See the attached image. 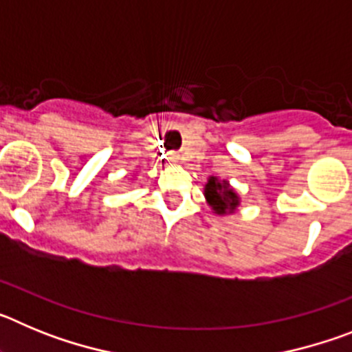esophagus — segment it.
Instances as JSON below:
<instances>
[{
    "instance_id": "obj_1",
    "label": "esophagus",
    "mask_w": 352,
    "mask_h": 352,
    "mask_svg": "<svg viewBox=\"0 0 352 352\" xmlns=\"http://www.w3.org/2000/svg\"><path fill=\"white\" fill-rule=\"evenodd\" d=\"M169 162L170 164H179V160H182V157H179L178 153H169Z\"/></svg>"
}]
</instances>
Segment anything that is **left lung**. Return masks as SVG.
<instances>
[{
	"label": "left lung",
	"instance_id": "left-lung-1",
	"mask_svg": "<svg viewBox=\"0 0 352 352\" xmlns=\"http://www.w3.org/2000/svg\"><path fill=\"white\" fill-rule=\"evenodd\" d=\"M204 199H206V204L211 208V211L219 217L234 214L241 204V197L232 188L231 183L219 178V176L208 178L206 185H204Z\"/></svg>",
	"mask_w": 352,
	"mask_h": 352
}]
</instances>
